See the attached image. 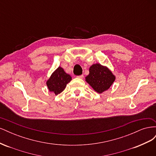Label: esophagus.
<instances>
[{"label": "esophagus", "mask_w": 156, "mask_h": 156, "mask_svg": "<svg viewBox=\"0 0 156 156\" xmlns=\"http://www.w3.org/2000/svg\"><path fill=\"white\" fill-rule=\"evenodd\" d=\"M77 77L79 78V79H83V77H84V75H79V76H77Z\"/></svg>", "instance_id": "obj_1"}]
</instances>
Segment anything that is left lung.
<instances>
[{"label":"left lung","mask_w":156,"mask_h":156,"mask_svg":"<svg viewBox=\"0 0 156 156\" xmlns=\"http://www.w3.org/2000/svg\"><path fill=\"white\" fill-rule=\"evenodd\" d=\"M115 79L116 77L107 67L97 63L90 67L85 81L96 92L101 94L110 88Z\"/></svg>","instance_id":"8db88e82"}]
</instances>
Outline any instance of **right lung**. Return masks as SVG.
<instances>
[{"label":"right lung","mask_w":156,"mask_h":156,"mask_svg":"<svg viewBox=\"0 0 156 156\" xmlns=\"http://www.w3.org/2000/svg\"><path fill=\"white\" fill-rule=\"evenodd\" d=\"M71 80L72 77L66 73L62 68L59 66L51 74L47 81L46 84L50 92H53L55 95H58L64 90Z\"/></svg>","instance_id":"obj_1"}]
</instances>
